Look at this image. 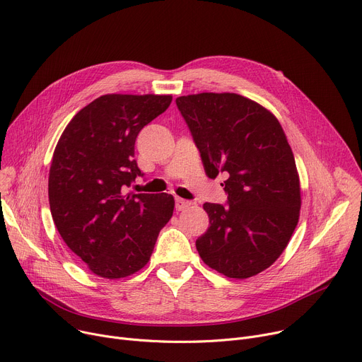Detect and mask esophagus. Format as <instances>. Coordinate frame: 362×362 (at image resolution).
<instances>
[{"mask_svg": "<svg viewBox=\"0 0 362 362\" xmlns=\"http://www.w3.org/2000/svg\"><path fill=\"white\" fill-rule=\"evenodd\" d=\"M191 204H192L191 202H188V200H184V199H177V200H175V209H177L178 211L188 209Z\"/></svg>", "mask_w": 362, "mask_h": 362, "instance_id": "34e87169", "label": "esophagus"}]
</instances>
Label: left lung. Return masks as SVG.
I'll list each match as a JSON object with an SVG mask.
<instances>
[{
    "label": "left lung",
    "mask_w": 362,
    "mask_h": 362,
    "mask_svg": "<svg viewBox=\"0 0 362 362\" xmlns=\"http://www.w3.org/2000/svg\"><path fill=\"white\" fill-rule=\"evenodd\" d=\"M206 174L225 173L226 204L204 203L210 226L196 240L206 265L249 278L283 254L300 214V181L281 124L238 94L203 93L175 100Z\"/></svg>",
    "instance_id": "left-lung-1"
}]
</instances>
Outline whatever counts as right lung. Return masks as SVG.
<instances>
[{
    "label": "right lung",
    "instance_id": "right-lung-1",
    "mask_svg": "<svg viewBox=\"0 0 362 362\" xmlns=\"http://www.w3.org/2000/svg\"><path fill=\"white\" fill-rule=\"evenodd\" d=\"M171 95L107 94L74 116L49 171V206L71 251L103 278L144 268L174 211L171 194H133L144 177L136 137L170 107Z\"/></svg>",
    "mask_w": 362,
    "mask_h": 362
}]
</instances>
